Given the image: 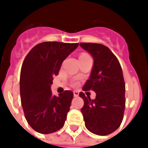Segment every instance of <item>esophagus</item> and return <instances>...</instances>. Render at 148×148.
I'll return each instance as SVG.
<instances>
[{"instance_id":"esophagus-1","label":"esophagus","mask_w":148,"mask_h":148,"mask_svg":"<svg viewBox=\"0 0 148 148\" xmlns=\"http://www.w3.org/2000/svg\"><path fill=\"white\" fill-rule=\"evenodd\" d=\"M74 97H78V95H79V92H78V91H74Z\"/></svg>"}]
</instances>
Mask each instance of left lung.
Segmentation results:
<instances>
[{
  "mask_svg": "<svg viewBox=\"0 0 148 148\" xmlns=\"http://www.w3.org/2000/svg\"><path fill=\"white\" fill-rule=\"evenodd\" d=\"M80 46L93 57L90 78L83 91L95 92V99L80 92L84 105L81 109L85 125L91 133L108 135L116 130L123 119L125 82L120 63L108 47L100 44L80 43Z\"/></svg>",
  "mask_w": 148,
  "mask_h": 148,
  "instance_id": "1",
  "label": "left lung"
}]
</instances>
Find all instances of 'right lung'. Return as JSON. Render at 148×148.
I'll use <instances>...</instances> for the list:
<instances>
[{"label":"right lung","mask_w":148,"mask_h":148,"mask_svg":"<svg viewBox=\"0 0 148 148\" xmlns=\"http://www.w3.org/2000/svg\"><path fill=\"white\" fill-rule=\"evenodd\" d=\"M78 44L43 42L36 45L24 60L20 74V95L25 117L32 129L51 134L63 127L74 97L71 91L53 95V77Z\"/></svg>","instance_id":"right-lung-1"}]
</instances>
